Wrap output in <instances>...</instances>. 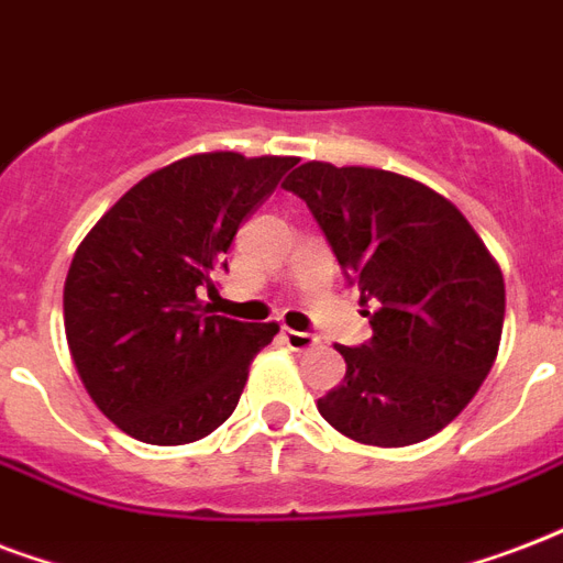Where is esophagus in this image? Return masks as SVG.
<instances>
[{"label":"esophagus","instance_id":"esophagus-1","mask_svg":"<svg viewBox=\"0 0 563 563\" xmlns=\"http://www.w3.org/2000/svg\"><path fill=\"white\" fill-rule=\"evenodd\" d=\"M283 339H286V345L291 351H310L319 345V336H312V333H300V330H289L283 328Z\"/></svg>","mask_w":563,"mask_h":563}]
</instances>
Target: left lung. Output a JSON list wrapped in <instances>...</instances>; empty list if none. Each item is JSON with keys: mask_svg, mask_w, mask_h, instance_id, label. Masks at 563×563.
Wrapping results in <instances>:
<instances>
[{"mask_svg": "<svg viewBox=\"0 0 563 563\" xmlns=\"http://www.w3.org/2000/svg\"><path fill=\"white\" fill-rule=\"evenodd\" d=\"M283 188L310 206L360 303L377 307L368 345H336L349 368L319 413L380 449L443 431L499 354V263L452 200L393 170L303 162Z\"/></svg>", "mask_w": 563, "mask_h": 563, "instance_id": "left-lung-1", "label": "left lung"}]
</instances>
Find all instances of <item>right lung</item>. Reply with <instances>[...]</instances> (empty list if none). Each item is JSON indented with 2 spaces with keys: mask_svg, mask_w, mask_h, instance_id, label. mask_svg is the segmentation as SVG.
Instances as JSON below:
<instances>
[{
  "mask_svg": "<svg viewBox=\"0 0 563 563\" xmlns=\"http://www.w3.org/2000/svg\"><path fill=\"white\" fill-rule=\"evenodd\" d=\"M295 156L195 153L135 183L81 239L64 333L91 401L150 445L203 440L233 416L253 357L280 330L206 316L200 291Z\"/></svg>",
  "mask_w": 563,
  "mask_h": 563,
  "instance_id": "obj_1",
  "label": "right lung"
}]
</instances>
